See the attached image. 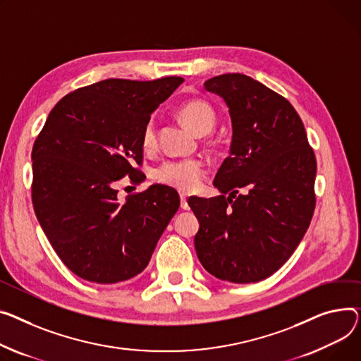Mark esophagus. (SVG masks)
Listing matches in <instances>:
<instances>
[{"label": "esophagus", "mask_w": 361, "mask_h": 361, "mask_svg": "<svg viewBox=\"0 0 361 361\" xmlns=\"http://www.w3.org/2000/svg\"><path fill=\"white\" fill-rule=\"evenodd\" d=\"M180 202H181V209L187 210V209H188V203H187V197H185L184 195L180 196Z\"/></svg>", "instance_id": "1"}]
</instances>
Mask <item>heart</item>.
I'll list each match as a JSON object with an SVG mask.
<instances>
[{
	"label": "heart",
	"mask_w": 361,
	"mask_h": 361,
	"mask_svg": "<svg viewBox=\"0 0 361 361\" xmlns=\"http://www.w3.org/2000/svg\"><path fill=\"white\" fill-rule=\"evenodd\" d=\"M180 116L197 135H209L216 126V113L203 100H188L180 107ZM158 126L155 118H148L142 129V147L152 151L157 147ZM206 164L200 159H168L155 170V180L180 191H193L204 180Z\"/></svg>",
	"instance_id": "b5f03b06"
}]
</instances>
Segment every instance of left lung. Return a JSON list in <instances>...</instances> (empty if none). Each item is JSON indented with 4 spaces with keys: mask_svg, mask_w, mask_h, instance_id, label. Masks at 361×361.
I'll use <instances>...</instances> for the list:
<instances>
[{
    "mask_svg": "<svg viewBox=\"0 0 361 361\" xmlns=\"http://www.w3.org/2000/svg\"><path fill=\"white\" fill-rule=\"evenodd\" d=\"M204 88L229 107L232 142L213 181L222 195L188 200L200 224L196 252L212 276L257 283L290 258L309 228L317 158L283 95L244 74L213 77Z\"/></svg>",
    "mask_w": 361,
    "mask_h": 361,
    "instance_id": "1",
    "label": "left lung"
}]
</instances>
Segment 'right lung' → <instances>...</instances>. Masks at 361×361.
Returning a JSON list of instances; mask_svg holds the SVG:
<instances>
[{"label": "right lung", "instance_id": "right-lung-1", "mask_svg": "<svg viewBox=\"0 0 361 361\" xmlns=\"http://www.w3.org/2000/svg\"><path fill=\"white\" fill-rule=\"evenodd\" d=\"M109 78L66 94L35 140L32 202L58 257L78 277L100 284L145 270L180 207L178 193L154 184L117 200V183L145 180L142 129L183 82Z\"/></svg>", "mask_w": 361, "mask_h": 361}]
</instances>
